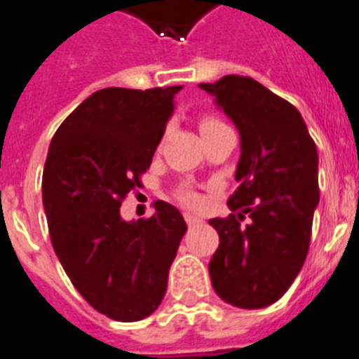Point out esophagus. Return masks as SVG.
<instances>
[{
	"label": "esophagus",
	"mask_w": 359,
	"mask_h": 359,
	"mask_svg": "<svg viewBox=\"0 0 359 359\" xmlns=\"http://www.w3.org/2000/svg\"><path fill=\"white\" fill-rule=\"evenodd\" d=\"M184 219H186V222H188L189 226H195V224H201V219H198L197 215H194V213H184Z\"/></svg>",
	"instance_id": "esophagus-1"
}]
</instances>
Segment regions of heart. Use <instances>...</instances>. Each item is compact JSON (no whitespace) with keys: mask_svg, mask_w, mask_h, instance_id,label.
I'll use <instances>...</instances> for the list:
<instances>
[{"mask_svg":"<svg viewBox=\"0 0 359 359\" xmlns=\"http://www.w3.org/2000/svg\"><path fill=\"white\" fill-rule=\"evenodd\" d=\"M219 126H224V123L221 122V120H217V118H212V116H206V118H203V122H201V131H210V129H215L219 128ZM180 198L184 201V203L191 204L197 201V197H195L194 191H189V189H182L180 191Z\"/></svg>","mask_w":359,"mask_h":359,"instance_id":"obj_1","label":"heart"}]
</instances>
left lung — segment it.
I'll return each mask as SVG.
<instances>
[{"instance_id": "obj_1", "label": "left lung", "mask_w": 359, "mask_h": 359, "mask_svg": "<svg viewBox=\"0 0 359 359\" xmlns=\"http://www.w3.org/2000/svg\"><path fill=\"white\" fill-rule=\"evenodd\" d=\"M198 87L241 135L233 213L210 219L221 241L208 264L212 285L230 305L264 309L290 288L309 254L318 149L299 111L252 78L228 74Z\"/></svg>"}]
</instances>
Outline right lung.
<instances>
[{
  "label": "right lung",
  "instance_id": "right-lung-1",
  "mask_svg": "<svg viewBox=\"0 0 359 359\" xmlns=\"http://www.w3.org/2000/svg\"><path fill=\"white\" fill-rule=\"evenodd\" d=\"M180 89L93 93L63 120L45 161L41 191L54 252L83 299L123 323L158 309L188 230L164 201L149 219L120 215L126 195L142 186Z\"/></svg>",
  "mask_w": 359,
  "mask_h": 359
}]
</instances>
